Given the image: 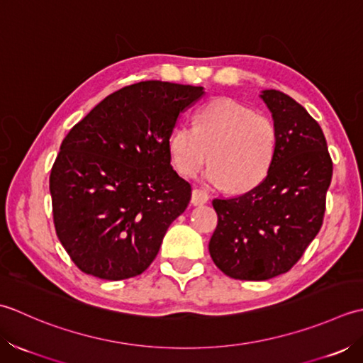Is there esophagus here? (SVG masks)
<instances>
[{
    "label": "esophagus",
    "mask_w": 363,
    "mask_h": 363,
    "mask_svg": "<svg viewBox=\"0 0 363 363\" xmlns=\"http://www.w3.org/2000/svg\"><path fill=\"white\" fill-rule=\"evenodd\" d=\"M208 192L203 191V189H194L192 191V196H191V203L192 205H203L208 202Z\"/></svg>",
    "instance_id": "34e87169"
}]
</instances>
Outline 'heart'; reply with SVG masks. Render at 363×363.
Instances as JSON below:
<instances>
[{"label":"heart","mask_w":363,"mask_h":363,"mask_svg":"<svg viewBox=\"0 0 363 363\" xmlns=\"http://www.w3.org/2000/svg\"><path fill=\"white\" fill-rule=\"evenodd\" d=\"M277 131L266 116L233 99H214L199 109L196 127L182 123L169 138L172 164L184 177L210 161L205 179L233 192L252 189L268 174L276 155Z\"/></svg>","instance_id":"1"}]
</instances>
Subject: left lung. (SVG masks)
I'll use <instances>...</instances> for the list:
<instances>
[{
    "label": "left lung",
    "mask_w": 363,
    "mask_h": 363,
    "mask_svg": "<svg viewBox=\"0 0 363 363\" xmlns=\"http://www.w3.org/2000/svg\"><path fill=\"white\" fill-rule=\"evenodd\" d=\"M260 97L277 131L268 175L246 194L213 201L218 227L210 255L240 280H268L298 263L323 225L332 180L326 138L306 108L274 89Z\"/></svg>",
    "instance_id": "obj_1"
}]
</instances>
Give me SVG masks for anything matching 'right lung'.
I'll return each instance as SVG.
<instances>
[{
    "mask_svg": "<svg viewBox=\"0 0 363 363\" xmlns=\"http://www.w3.org/2000/svg\"><path fill=\"white\" fill-rule=\"evenodd\" d=\"M203 87L140 81L101 100L64 138L50 174L53 220L72 262L123 280L155 260L191 184L171 166L169 138Z\"/></svg>",
    "mask_w": 363,
    "mask_h": 363,
    "instance_id": "obj_1",
    "label": "right lung"
}]
</instances>
